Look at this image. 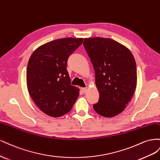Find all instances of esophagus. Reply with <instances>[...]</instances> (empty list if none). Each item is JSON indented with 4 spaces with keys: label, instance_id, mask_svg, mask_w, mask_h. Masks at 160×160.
<instances>
[{
    "label": "esophagus",
    "instance_id": "34e87169",
    "mask_svg": "<svg viewBox=\"0 0 160 160\" xmlns=\"http://www.w3.org/2000/svg\"><path fill=\"white\" fill-rule=\"evenodd\" d=\"M88 90V88L87 87H85V88H81V91L83 93H86V92H87Z\"/></svg>",
    "mask_w": 160,
    "mask_h": 160
}]
</instances>
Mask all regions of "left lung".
I'll return each instance as SVG.
<instances>
[{
  "label": "left lung",
  "mask_w": 160,
  "mask_h": 160,
  "mask_svg": "<svg viewBox=\"0 0 160 160\" xmlns=\"http://www.w3.org/2000/svg\"><path fill=\"white\" fill-rule=\"evenodd\" d=\"M83 45L95 72L99 100L94 111L111 118L126 108L137 86L135 58L125 45L109 38H85Z\"/></svg>",
  "instance_id": "8db88e82"
}]
</instances>
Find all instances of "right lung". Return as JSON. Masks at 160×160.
I'll return each mask as SVG.
<instances>
[{"label":"right lung","mask_w":160,"mask_h":160,"mask_svg":"<svg viewBox=\"0 0 160 160\" xmlns=\"http://www.w3.org/2000/svg\"><path fill=\"white\" fill-rule=\"evenodd\" d=\"M83 38H66L52 41L36 49L27 68V85L31 97L41 111L52 117L69 112L80 89L71 85L67 71L70 55Z\"/></svg>","instance_id":"right-lung-1"}]
</instances>
